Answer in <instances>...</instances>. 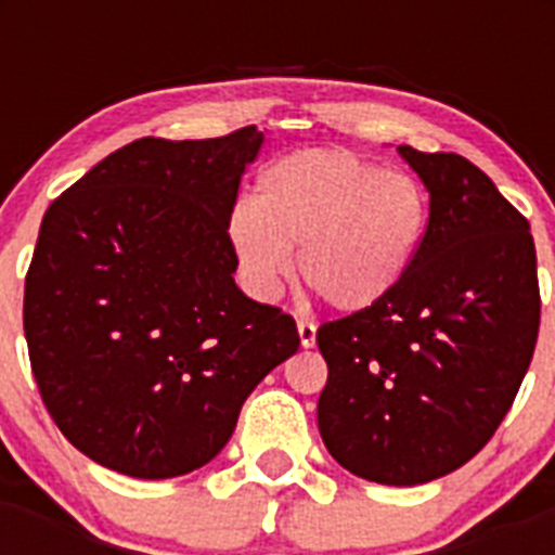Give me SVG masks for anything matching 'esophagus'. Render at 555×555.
I'll return each mask as SVG.
<instances>
[{
	"instance_id": "obj_1",
	"label": "esophagus",
	"mask_w": 555,
	"mask_h": 555,
	"mask_svg": "<svg viewBox=\"0 0 555 555\" xmlns=\"http://www.w3.org/2000/svg\"><path fill=\"white\" fill-rule=\"evenodd\" d=\"M297 333H300V345L306 350L317 345V325L311 320H297Z\"/></svg>"
}]
</instances>
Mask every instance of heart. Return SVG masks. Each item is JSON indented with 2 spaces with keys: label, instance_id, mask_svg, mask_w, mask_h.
<instances>
[{
  "label": "heart",
  "instance_id": "1",
  "mask_svg": "<svg viewBox=\"0 0 555 555\" xmlns=\"http://www.w3.org/2000/svg\"><path fill=\"white\" fill-rule=\"evenodd\" d=\"M428 230V194L350 150L311 146L269 160L228 238L244 278L272 294L292 269L336 311L358 313L405 281Z\"/></svg>",
  "mask_w": 555,
  "mask_h": 555
}]
</instances>
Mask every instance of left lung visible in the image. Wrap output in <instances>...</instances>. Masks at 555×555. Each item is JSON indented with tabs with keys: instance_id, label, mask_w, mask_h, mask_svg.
Returning a JSON list of instances; mask_svg holds the SVG:
<instances>
[{
	"instance_id": "obj_1",
	"label": "left lung",
	"mask_w": 555,
	"mask_h": 555,
	"mask_svg": "<svg viewBox=\"0 0 555 555\" xmlns=\"http://www.w3.org/2000/svg\"><path fill=\"white\" fill-rule=\"evenodd\" d=\"M397 152L428 189V230L391 297L317 331V423L352 475L416 487L467 464L508 414L537 347L539 283L531 224L478 166Z\"/></svg>"
}]
</instances>
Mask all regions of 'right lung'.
<instances>
[{"label": "right lung", "mask_w": 555, "mask_h": 555, "mask_svg": "<svg viewBox=\"0 0 555 555\" xmlns=\"http://www.w3.org/2000/svg\"><path fill=\"white\" fill-rule=\"evenodd\" d=\"M258 127L139 139L43 214L24 336L49 414L80 453L130 478L199 469L233 436L297 325L235 286L228 238Z\"/></svg>", "instance_id": "right-lung-1"}]
</instances>
